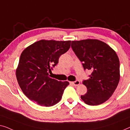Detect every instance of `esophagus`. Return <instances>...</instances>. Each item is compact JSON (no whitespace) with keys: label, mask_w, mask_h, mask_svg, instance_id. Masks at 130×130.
Masks as SVG:
<instances>
[{"label":"esophagus","mask_w":130,"mask_h":130,"mask_svg":"<svg viewBox=\"0 0 130 130\" xmlns=\"http://www.w3.org/2000/svg\"><path fill=\"white\" fill-rule=\"evenodd\" d=\"M71 83L73 85H74V86H78V85H79V84H80V81H78V80H76L75 81L72 82V83Z\"/></svg>","instance_id":"1"}]
</instances>
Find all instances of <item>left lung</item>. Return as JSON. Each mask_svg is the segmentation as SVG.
<instances>
[{"mask_svg": "<svg viewBox=\"0 0 130 130\" xmlns=\"http://www.w3.org/2000/svg\"><path fill=\"white\" fill-rule=\"evenodd\" d=\"M71 47L84 70L92 71L83 84L87 92L81 98L89 105H98L107 101L120 81V61L116 52L107 43L96 39L72 41Z\"/></svg>", "mask_w": 130, "mask_h": 130, "instance_id": "obj_1", "label": "left lung"}]
</instances>
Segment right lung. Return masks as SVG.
Wrapping results in <instances>:
<instances>
[{"instance_id":"obj_1","label":"right lung","mask_w":130,"mask_h":130,"mask_svg":"<svg viewBox=\"0 0 130 130\" xmlns=\"http://www.w3.org/2000/svg\"><path fill=\"white\" fill-rule=\"evenodd\" d=\"M71 42L41 40L22 52L16 78L22 91L31 101L51 107L61 100L69 83L51 78L49 72L58 64L60 56L69 50Z\"/></svg>"}]
</instances>
